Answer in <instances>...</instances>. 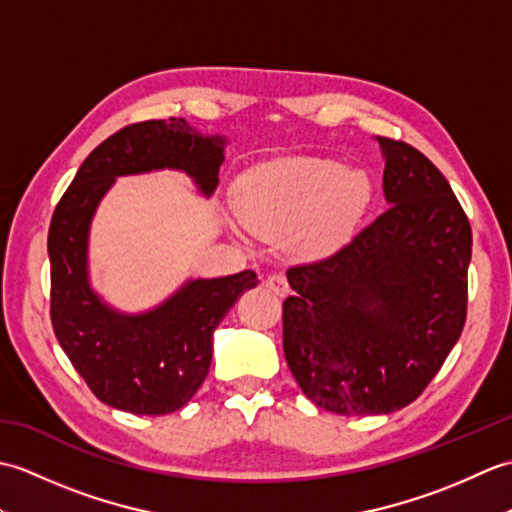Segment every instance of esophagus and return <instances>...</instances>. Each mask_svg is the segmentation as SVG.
Wrapping results in <instances>:
<instances>
[{
	"mask_svg": "<svg viewBox=\"0 0 512 512\" xmlns=\"http://www.w3.org/2000/svg\"><path fill=\"white\" fill-rule=\"evenodd\" d=\"M264 286L273 290L275 295H279V297L288 295V281H286V277L281 275V273H270V275L264 279Z\"/></svg>",
	"mask_w": 512,
	"mask_h": 512,
	"instance_id": "34e87169",
	"label": "esophagus"
}]
</instances>
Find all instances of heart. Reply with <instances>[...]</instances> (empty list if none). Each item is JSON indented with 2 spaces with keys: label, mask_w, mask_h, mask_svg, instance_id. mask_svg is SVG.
<instances>
[{
  "label": "heart",
  "mask_w": 512,
  "mask_h": 512,
  "mask_svg": "<svg viewBox=\"0 0 512 512\" xmlns=\"http://www.w3.org/2000/svg\"><path fill=\"white\" fill-rule=\"evenodd\" d=\"M363 171L339 162L299 158L253 171L237 187V215L250 231L279 235L303 224L301 242L312 253L334 246L369 202Z\"/></svg>",
  "instance_id": "b5f03b06"
}]
</instances>
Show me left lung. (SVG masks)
<instances>
[{"label": "left lung", "instance_id": "obj_1", "mask_svg": "<svg viewBox=\"0 0 512 512\" xmlns=\"http://www.w3.org/2000/svg\"><path fill=\"white\" fill-rule=\"evenodd\" d=\"M387 209L332 255L288 268L284 354L314 405L378 416L416 400L458 343L469 303L471 224L433 162L394 138Z\"/></svg>", "mask_w": 512, "mask_h": 512}]
</instances>
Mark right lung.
I'll list each match as a JSON object with an SVG mask.
<instances>
[{
    "label": "right lung",
    "instance_id": "1",
    "mask_svg": "<svg viewBox=\"0 0 512 512\" xmlns=\"http://www.w3.org/2000/svg\"><path fill=\"white\" fill-rule=\"evenodd\" d=\"M220 136H200L184 118L132 123L105 138L76 171L48 231L50 319L57 341L85 385L105 405L138 416L178 411L211 367L213 330L253 270L189 281L167 303L125 317L101 303L88 284V228L116 176L162 167L187 171L202 193L217 187L224 160Z\"/></svg>",
    "mask_w": 512,
    "mask_h": 512
}]
</instances>
